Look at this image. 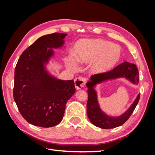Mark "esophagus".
I'll use <instances>...</instances> for the list:
<instances>
[{
    "mask_svg": "<svg viewBox=\"0 0 155 155\" xmlns=\"http://www.w3.org/2000/svg\"><path fill=\"white\" fill-rule=\"evenodd\" d=\"M86 82H87V79L85 78L79 77L74 79L75 86H76V88L78 89V90L81 89L82 87L85 86Z\"/></svg>",
    "mask_w": 155,
    "mask_h": 155,
    "instance_id": "1",
    "label": "esophagus"
}]
</instances>
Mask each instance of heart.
Here are the masks:
<instances>
[{
  "label": "heart",
  "instance_id": "1",
  "mask_svg": "<svg viewBox=\"0 0 155 155\" xmlns=\"http://www.w3.org/2000/svg\"><path fill=\"white\" fill-rule=\"evenodd\" d=\"M121 50L118 46L102 39L81 40L74 46V58L80 63H87L95 59L92 64V71L101 74L111 68L118 62ZM70 65L74 67L73 62Z\"/></svg>",
  "mask_w": 155,
  "mask_h": 155
}]
</instances>
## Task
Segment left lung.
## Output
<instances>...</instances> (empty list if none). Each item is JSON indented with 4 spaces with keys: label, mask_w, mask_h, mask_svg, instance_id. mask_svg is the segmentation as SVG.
<instances>
[{
    "label": "left lung",
    "mask_w": 155,
    "mask_h": 155,
    "mask_svg": "<svg viewBox=\"0 0 155 155\" xmlns=\"http://www.w3.org/2000/svg\"><path fill=\"white\" fill-rule=\"evenodd\" d=\"M118 78H125L134 85L138 83V70L136 64L124 62L110 71L92 76L87 83L88 98L87 104V116L91 122L101 129H112L123 125L132 114L140 100V94L129 109L119 116H110L102 111L97 100L96 84Z\"/></svg>",
    "instance_id": "obj_1"
}]
</instances>
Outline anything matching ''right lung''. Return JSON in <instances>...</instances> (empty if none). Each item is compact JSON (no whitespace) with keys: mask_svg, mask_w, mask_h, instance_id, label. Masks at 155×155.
<instances>
[{"mask_svg":"<svg viewBox=\"0 0 155 155\" xmlns=\"http://www.w3.org/2000/svg\"><path fill=\"white\" fill-rule=\"evenodd\" d=\"M67 35L42 36L23 51L15 70L13 98L22 116L31 125L51 127L61 121L67 102L76 92L73 80H61L46 70V64L62 47Z\"/></svg>","mask_w":155,"mask_h":155,"instance_id":"obj_1","label":"right lung"}]
</instances>
